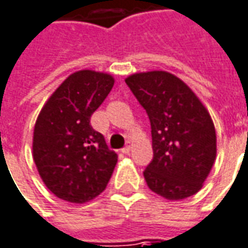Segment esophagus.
Masks as SVG:
<instances>
[{"mask_svg": "<svg viewBox=\"0 0 248 248\" xmlns=\"http://www.w3.org/2000/svg\"><path fill=\"white\" fill-rule=\"evenodd\" d=\"M131 148H133V142H129V144L124 146V149H122V152H124V155H127V153H130Z\"/></svg>", "mask_w": 248, "mask_h": 248, "instance_id": "1", "label": "esophagus"}]
</instances>
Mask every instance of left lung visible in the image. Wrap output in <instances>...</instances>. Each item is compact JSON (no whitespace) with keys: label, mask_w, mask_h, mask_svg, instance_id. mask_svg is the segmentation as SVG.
<instances>
[{"label":"left lung","mask_w":248,"mask_h":248,"mask_svg":"<svg viewBox=\"0 0 248 248\" xmlns=\"http://www.w3.org/2000/svg\"><path fill=\"white\" fill-rule=\"evenodd\" d=\"M124 81L151 121L153 160L144 171L148 187L170 201L198 193L217 153L206 107L186 82L164 70L134 73Z\"/></svg>","instance_id":"obj_1"}]
</instances>
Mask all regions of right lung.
Returning <instances> with one entry per match:
<instances>
[{"instance_id": "right-lung-1", "label": "right lung", "mask_w": 248, "mask_h": 248, "mask_svg": "<svg viewBox=\"0 0 248 248\" xmlns=\"http://www.w3.org/2000/svg\"><path fill=\"white\" fill-rule=\"evenodd\" d=\"M114 82L108 73L75 72L54 91L38 115L33 161L46 187L63 201H92L110 181L118 155L89 122Z\"/></svg>"}]
</instances>
